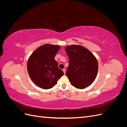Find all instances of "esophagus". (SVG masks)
<instances>
[{
    "label": "esophagus",
    "instance_id": "obj_1",
    "mask_svg": "<svg viewBox=\"0 0 127 127\" xmlns=\"http://www.w3.org/2000/svg\"><path fill=\"white\" fill-rule=\"evenodd\" d=\"M63 70L64 72V74H65V73H66V69H63Z\"/></svg>",
    "mask_w": 127,
    "mask_h": 127
}]
</instances>
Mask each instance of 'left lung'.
Masks as SVG:
<instances>
[{"label": "left lung", "mask_w": 127, "mask_h": 127, "mask_svg": "<svg viewBox=\"0 0 127 127\" xmlns=\"http://www.w3.org/2000/svg\"><path fill=\"white\" fill-rule=\"evenodd\" d=\"M65 50L69 57L66 75L71 85L79 89L90 85L97 73L96 58L88 49L79 45L67 46Z\"/></svg>", "instance_id": "left-lung-1"}]
</instances>
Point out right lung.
<instances>
[{
    "instance_id": "1",
    "label": "right lung",
    "mask_w": 127,
    "mask_h": 127,
    "mask_svg": "<svg viewBox=\"0 0 127 127\" xmlns=\"http://www.w3.org/2000/svg\"><path fill=\"white\" fill-rule=\"evenodd\" d=\"M60 48L51 44L42 45L33 52L28 60L27 68L31 79L43 89L53 87L64 75L55 60Z\"/></svg>"
}]
</instances>
